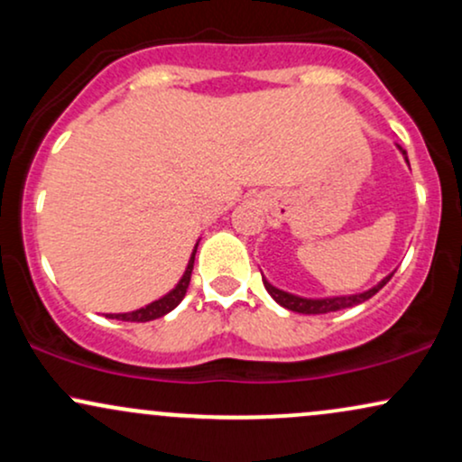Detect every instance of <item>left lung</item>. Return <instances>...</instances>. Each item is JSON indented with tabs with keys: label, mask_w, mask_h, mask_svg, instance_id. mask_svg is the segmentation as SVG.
I'll return each instance as SVG.
<instances>
[{
	"label": "left lung",
	"mask_w": 462,
	"mask_h": 462,
	"mask_svg": "<svg viewBox=\"0 0 462 462\" xmlns=\"http://www.w3.org/2000/svg\"><path fill=\"white\" fill-rule=\"evenodd\" d=\"M397 150L402 152V156H404V161L408 162L406 150H402L400 145H397ZM391 275H393V273H389V275H386V278L380 280L378 284L371 286L369 291H363V293L334 295V298H301V295H293V293H289V291H282V289H278V286H273L267 278H264V275H263V284H264V289H267V293L272 295V298L278 301L280 306H284L286 310L301 312V315H323V312L352 309V306L363 304V301H367L369 298H374V295L378 293V291L383 289L386 282H389Z\"/></svg>",
	"instance_id": "8db88e82"
}]
</instances>
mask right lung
I'll return each instance as SVG.
<instances>
[{
  "instance_id": "1",
  "label": "right lung",
  "mask_w": 462,
  "mask_h": 462,
  "mask_svg": "<svg viewBox=\"0 0 462 462\" xmlns=\"http://www.w3.org/2000/svg\"><path fill=\"white\" fill-rule=\"evenodd\" d=\"M198 245L199 241L195 243L193 247V254H190L189 258V264L187 269H184L182 278L178 280V284L173 286L171 291H169L167 295H162V298H158L156 301H152V304L143 306L139 310H132V312H116V315H106L108 319H119V321H152V319H158V317H164L167 312H171L180 301L184 300V295H187V289H189V282H190V273H193V263H195V252H198Z\"/></svg>"
}]
</instances>
